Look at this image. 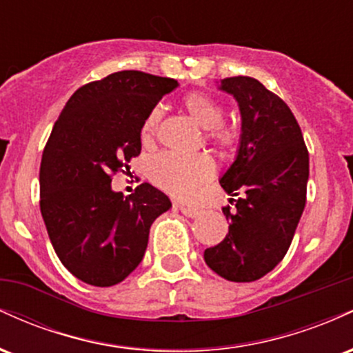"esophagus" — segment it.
Listing matches in <instances>:
<instances>
[{
	"label": "esophagus",
	"mask_w": 353,
	"mask_h": 353,
	"mask_svg": "<svg viewBox=\"0 0 353 353\" xmlns=\"http://www.w3.org/2000/svg\"><path fill=\"white\" fill-rule=\"evenodd\" d=\"M177 208H179V210L182 214H184L185 217H197L201 214V210L199 209H196V208H190V205H184V204H179L177 205Z\"/></svg>",
	"instance_id": "34e87169"
}]
</instances>
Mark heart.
Listing matches in <instances>:
<instances>
[{
  "label": "heart",
  "mask_w": 353,
  "mask_h": 353,
  "mask_svg": "<svg viewBox=\"0 0 353 353\" xmlns=\"http://www.w3.org/2000/svg\"><path fill=\"white\" fill-rule=\"evenodd\" d=\"M189 116L205 129V141L216 148L219 154L229 156L239 148L241 132L236 125L224 123V106L205 92H190L182 101ZM161 121V109L152 108L141 124V141L151 145ZM149 179L157 188L181 199L196 196L197 189L216 174V163L209 154L181 156L176 152H163L152 157L148 168Z\"/></svg>",
  "instance_id": "obj_1"
}]
</instances>
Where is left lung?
Instances as JSON below:
<instances>
[{"label":"left lung","instance_id":"obj_1","mask_svg":"<svg viewBox=\"0 0 353 353\" xmlns=\"http://www.w3.org/2000/svg\"><path fill=\"white\" fill-rule=\"evenodd\" d=\"M239 103L242 134L232 165L221 177L236 201L229 234L209 247L204 261L230 282H254L269 274L289 250L307 199L309 151L297 119L283 101L249 76L221 81Z\"/></svg>","mask_w":353,"mask_h":353}]
</instances>
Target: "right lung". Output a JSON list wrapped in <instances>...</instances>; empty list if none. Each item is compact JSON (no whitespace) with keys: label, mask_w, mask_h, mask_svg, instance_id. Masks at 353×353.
Returning a JSON list of instances; mask_svg holds the SVG:
<instances>
[{"label":"right lung","mask_w":353,"mask_h":353,"mask_svg":"<svg viewBox=\"0 0 353 353\" xmlns=\"http://www.w3.org/2000/svg\"><path fill=\"white\" fill-rule=\"evenodd\" d=\"M176 79L119 71L81 86L43 151L39 208L54 252L79 281L123 282L143 261L149 229L171 201L143 182L124 197L112 176L141 154V124ZM124 172V171H123Z\"/></svg>","instance_id":"right-lung-1"}]
</instances>
